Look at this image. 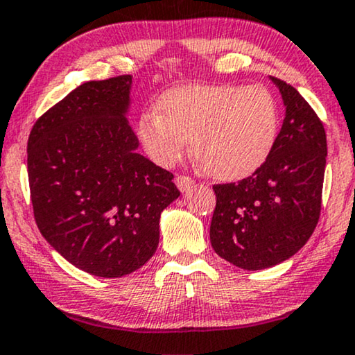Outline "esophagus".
<instances>
[{
  "instance_id": "1",
  "label": "esophagus",
  "mask_w": 355,
  "mask_h": 355,
  "mask_svg": "<svg viewBox=\"0 0 355 355\" xmlns=\"http://www.w3.org/2000/svg\"><path fill=\"white\" fill-rule=\"evenodd\" d=\"M193 178H189V177H183V175H178L177 178H175V184H177V188L180 189V191L182 193H184V191H188L189 188L193 187Z\"/></svg>"
}]
</instances>
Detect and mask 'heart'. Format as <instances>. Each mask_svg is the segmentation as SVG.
<instances>
[{
  "mask_svg": "<svg viewBox=\"0 0 355 355\" xmlns=\"http://www.w3.org/2000/svg\"><path fill=\"white\" fill-rule=\"evenodd\" d=\"M159 107L139 117L138 138L161 167L178 162L193 139L209 175L241 180L262 167L277 141V101L259 85H189L167 92Z\"/></svg>",
  "mask_w": 355,
  "mask_h": 355,
  "instance_id": "obj_1",
  "label": "heart"
}]
</instances>
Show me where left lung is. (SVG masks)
<instances>
[{
	"label": "left lung",
	"mask_w": 355,
	"mask_h": 355,
	"mask_svg": "<svg viewBox=\"0 0 355 355\" xmlns=\"http://www.w3.org/2000/svg\"><path fill=\"white\" fill-rule=\"evenodd\" d=\"M268 78L284 106L270 156L251 177L214 187L211 244L244 270H262L293 257L312 236L322 207L325 128L296 88Z\"/></svg>",
	"instance_id": "obj_1"
}]
</instances>
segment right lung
I'll return each instance as SVG.
<instances>
[{"mask_svg":"<svg viewBox=\"0 0 355 355\" xmlns=\"http://www.w3.org/2000/svg\"><path fill=\"white\" fill-rule=\"evenodd\" d=\"M132 76L87 82L44 112L28 137L35 220L80 270L119 278L143 267L159 220L180 196L173 175L139 154L128 123Z\"/></svg>","mask_w":355,"mask_h":355,"instance_id":"add662e5","label":"right lung"}]
</instances>
